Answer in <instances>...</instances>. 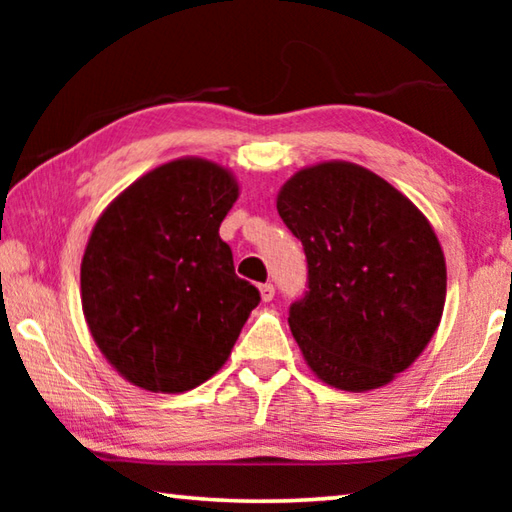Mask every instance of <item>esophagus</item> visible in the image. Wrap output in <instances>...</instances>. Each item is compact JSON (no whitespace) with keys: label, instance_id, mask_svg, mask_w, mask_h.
Returning a JSON list of instances; mask_svg holds the SVG:
<instances>
[{"label":"esophagus","instance_id":"34e87169","mask_svg":"<svg viewBox=\"0 0 512 512\" xmlns=\"http://www.w3.org/2000/svg\"><path fill=\"white\" fill-rule=\"evenodd\" d=\"M259 296H262L264 302H271L275 298V287H273V284H262V287H259Z\"/></svg>","mask_w":512,"mask_h":512}]
</instances>
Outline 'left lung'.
I'll use <instances>...</instances> for the list:
<instances>
[{"label":"left lung","mask_w":512,"mask_h":512,"mask_svg":"<svg viewBox=\"0 0 512 512\" xmlns=\"http://www.w3.org/2000/svg\"><path fill=\"white\" fill-rule=\"evenodd\" d=\"M275 205L307 255L309 291L289 311L307 366L348 393L391 384L443 318L447 266L429 219L345 160L298 169Z\"/></svg>","instance_id":"left-lung-1"}]
</instances>
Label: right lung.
<instances>
[{
    "label": "right lung",
    "mask_w": 512,
    "mask_h": 512,
    "mask_svg": "<svg viewBox=\"0 0 512 512\" xmlns=\"http://www.w3.org/2000/svg\"><path fill=\"white\" fill-rule=\"evenodd\" d=\"M237 198L235 173L187 155L146 171L94 223L81 262L83 316L103 357L133 386H201L259 305L219 237Z\"/></svg>",
    "instance_id": "add662e5"
}]
</instances>
